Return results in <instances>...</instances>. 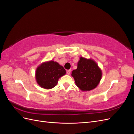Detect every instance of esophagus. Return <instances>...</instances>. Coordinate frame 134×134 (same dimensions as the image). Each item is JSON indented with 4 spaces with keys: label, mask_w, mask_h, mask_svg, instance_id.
I'll list each match as a JSON object with an SVG mask.
<instances>
[{
    "label": "esophagus",
    "mask_w": 134,
    "mask_h": 134,
    "mask_svg": "<svg viewBox=\"0 0 134 134\" xmlns=\"http://www.w3.org/2000/svg\"><path fill=\"white\" fill-rule=\"evenodd\" d=\"M66 72H67V74H68V75H69V74H70V72H71V70H70V69L66 71Z\"/></svg>",
    "instance_id": "esophagus-1"
}]
</instances>
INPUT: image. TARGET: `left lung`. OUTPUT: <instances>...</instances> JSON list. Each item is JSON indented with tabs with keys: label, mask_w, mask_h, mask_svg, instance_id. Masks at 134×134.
Returning a JSON list of instances; mask_svg holds the SVG:
<instances>
[{
	"label": "left lung",
	"mask_w": 134,
	"mask_h": 134,
	"mask_svg": "<svg viewBox=\"0 0 134 134\" xmlns=\"http://www.w3.org/2000/svg\"><path fill=\"white\" fill-rule=\"evenodd\" d=\"M71 76L80 90L90 91L98 86L102 78V71L94 60L80 57L77 69L72 71Z\"/></svg>",
	"instance_id": "left-lung-1"
}]
</instances>
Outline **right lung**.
Listing matches in <instances>:
<instances>
[{"label":"right lung","mask_w":134,"mask_h":134,"mask_svg":"<svg viewBox=\"0 0 134 134\" xmlns=\"http://www.w3.org/2000/svg\"><path fill=\"white\" fill-rule=\"evenodd\" d=\"M65 74L66 71L63 66L51 60L38 66L36 71V79L40 87L49 90L56 86L59 79Z\"/></svg>","instance_id":"right-lung-1"}]
</instances>
